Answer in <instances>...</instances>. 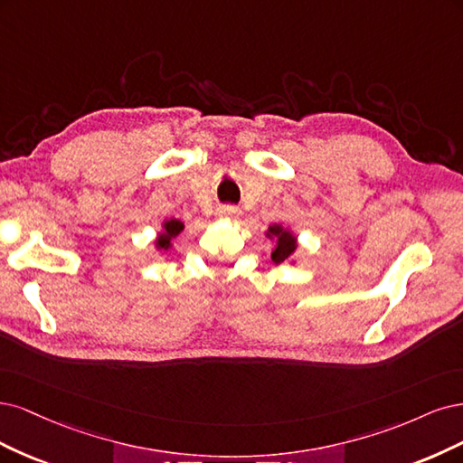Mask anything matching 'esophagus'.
<instances>
[{
	"mask_svg": "<svg viewBox=\"0 0 463 463\" xmlns=\"http://www.w3.org/2000/svg\"><path fill=\"white\" fill-rule=\"evenodd\" d=\"M215 213L221 219H229V217H236L238 210H236V207H232V205H221V207H217Z\"/></svg>",
	"mask_w": 463,
	"mask_h": 463,
	"instance_id": "34e87169",
	"label": "esophagus"
}]
</instances>
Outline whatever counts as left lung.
Wrapping results in <instances>:
<instances>
[{"label":"left lung","mask_w":463,"mask_h":463,"mask_svg":"<svg viewBox=\"0 0 463 463\" xmlns=\"http://www.w3.org/2000/svg\"><path fill=\"white\" fill-rule=\"evenodd\" d=\"M269 232L279 238L277 248H275V251L271 253V258H273L275 263H282L285 260H288V258L292 256V251L296 250L294 236H292L290 232H287V231H282L280 227H271Z\"/></svg>","instance_id":"obj_1"}]
</instances>
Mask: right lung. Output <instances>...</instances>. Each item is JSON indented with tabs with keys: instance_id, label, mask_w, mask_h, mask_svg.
<instances>
[{
	"instance_id": "add662e5",
	"label": "right lung",
	"mask_w": 463,
	"mask_h": 463,
	"mask_svg": "<svg viewBox=\"0 0 463 463\" xmlns=\"http://www.w3.org/2000/svg\"><path fill=\"white\" fill-rule=\"evenodd\" d=\"M183 227H184L183 222L176 221V219H171L169 222H165V234H161V236L157 238V246L163 248V250H167V248L171 246V238L176 236L178 232H181Z\"/></svg>"
}]
</instances>
